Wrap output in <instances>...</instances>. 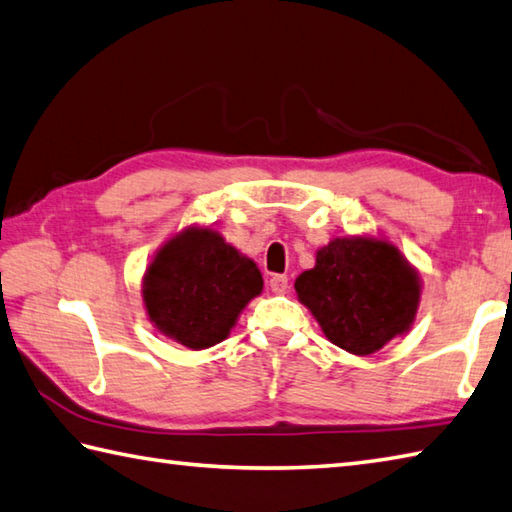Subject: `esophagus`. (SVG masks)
<instances>
[{"label": "esophagus", "instance_id": "obj_1", "mask_svg": "<svg viewBox=\"0 0 512 512\" xmlns=\"http://www.w3.org/2000/svg\"><path fill=\"white\" fill-rule=\"evenodd\" d=\"M289 287V278L285 274H276L269 278V289H272L274 294H285Z\"/></svg>", "mask_w": 512, "mask_h": 512}]
</instances>
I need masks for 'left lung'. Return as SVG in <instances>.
<instances>
[{
  "label": "left lung",
  "mask_w": 512,
  "mask_h": 512,
  "mask_svg": "<svg viewBox=\"0 0 512 512\" xmlns=\"http://www.w3.org/2000/svg\"><path fill=\"white\" fill-rule=\"evenodd\" d=\"M294 289L327 341L356 356L381 350L406 334L421 301V278L390 240L334 238Z\"/></svg>",
  "instance_id": "8db88e82"
}]
</instances>
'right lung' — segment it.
Returning a JSON list of instances; mask_svg holds the SVG:
<instances>
[{
  "mask_svg": "<svg viewBox=\"0 0 512 512\" xmlns=\"http://www.w3.org/2000/svg\"><path fill=\"white\" fill-rule=\"evenodd\" d=\"M260 292L263 276L254 260L211 227H187L171 236L142 278L149 321L189 350L225 341Z\"/></svg>",
  "mask_w": 512,
  "mask_h": 512,
  "instance_id": "obj_1",
  "label": "right lung"
}]
</instances>
